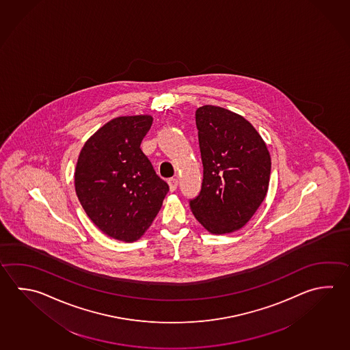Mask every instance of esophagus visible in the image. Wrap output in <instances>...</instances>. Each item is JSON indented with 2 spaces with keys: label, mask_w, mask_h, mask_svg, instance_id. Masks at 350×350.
<instances>
[{
  "label": "esophagus",
  "mask_w": 350,
  "mask_h": 350,
  "mask_svg": "<svg viewBox=\"0 0 350 350\" xmlns=\"http://www.w3.org/2000/svg\"><path fill=\"white\" fill-rule=\"evenodd\" d=\"M167 184H169V187H170V191L174 192V191L178 189V180L176 178H169V181H167Z\"/></svg>",
  "instance_id": "34e87169"
}]
</instances>
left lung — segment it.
<instances>
[{
  "label": "left lung",
  "instance_id": "obj_1",
  "mask_svg": "<svg viewBox=\"0 0 350 350\" xmlns=\"http://www.w3.org/2000/svg\"><path fill=\"white\" fill-rule=\"evenodd\" d=\"M204 165L201 191L189 200L213 234L242 228L267 196L271 159L264 140L242 116L206 105L196 111Z\"/></svg>",
  "mask_w": 350,
  "mask_h": 350
}]
</instances>
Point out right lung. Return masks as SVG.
I'll return each instance as SVG.
<instances>
[{
	"instance_id": "1",
	"label": "right lung",
	"mask_w": 350,
	"mask_h": 350,
	"mask_svg": "<svg viewBox=\"0 0 350 350\" xmlns=\"http://www.w3.org/2000/svg\"><path fill=\"white\" fill-rule=\"evenodd\" d=\"M152 123L150 116L115 118L85 143L77 160L75 190L83 210L105 234L123 242L149 228L169 191L140 149Z\"/></svg>"
}]
</instances>
